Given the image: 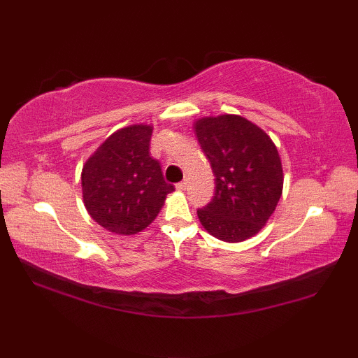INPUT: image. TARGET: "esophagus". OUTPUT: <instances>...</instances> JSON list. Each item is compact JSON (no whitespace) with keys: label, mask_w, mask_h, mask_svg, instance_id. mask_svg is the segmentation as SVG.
<instances>
[{"label":"esophagus","mask_w":358,"mask_h":358,"mask_svg":"<svg viewBox=\"0 0 358 358\" xmlns=\"http://www.w3.org/2000/svg\"><path fill=\"white\" fill-rule=\"evenodd\" d=\"M175 187H177L178 191H185V189L187 187V181H186V180H185V181H180V183L175 185Z\"/></svg>","instance_id":"34e87169"}]
</instances>
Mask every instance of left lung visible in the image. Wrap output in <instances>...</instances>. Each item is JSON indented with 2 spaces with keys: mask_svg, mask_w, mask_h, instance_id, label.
<instances>
[{
  "mask_svg": "<svg viewBox=\"0 0 358 358\" xmlns=\"http://www.w3.org/2000/svg\"><path fill=\"white\" fill-rule=\"evenodd\" d=\"M195 134L215 175L214 199L196 210L201 224L223 241L252 237L275 210L283 189L275 144L238 115L201 118Z\"/></svg>",
  "mask_w": 358,
  "mask_h": 358,
  "instance_id": "1",
  "label": "left lung"
}]
</instances>
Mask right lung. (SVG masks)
I'll return each mask as SVG.
<instances>
[{
	"instance_id": "1",
	"label": "right lung",
	"mask_w": 358,
	"mask_h": 358,
	"mask_svg": "<svg viewBox=\"0 0 358 358\" xmlns=\"http://www.w3.org/2000/svg\"><path fill=\"white\" fill-rule=\"evenodd\" d=\"M152 127L134 124L112 134L90 157L81 173L83 200L104 229L132 235L158 215L166 195L162 166L150 157Z\"/></svg>"
}]
</instances>
